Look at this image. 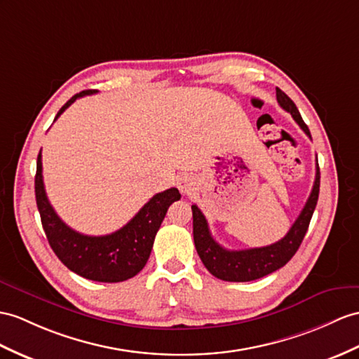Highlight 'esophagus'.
Instances as JSON below:
<instances>
[{
	"label": "esophagus",
	"instance_id": "34e87169",
	"mask_svg": "<svg viewBox=\"0 0 359 359\" xmlns=\"http://www.w3.org/2000/svg\"><path fill=\"white\" fill-rule=\"evenodd\" d=\"M177 186H178L181 194L189 195V194H191V191L195 190L196 181H195L194 177H191V175H181V177L178 178V181H177Z\"/></svg>",
	"mask_w": 359,
	"mask_h": 359
}]
</instances>
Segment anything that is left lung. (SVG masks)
I'll return each mask as SVG.
<instances>
[{
    "label": "left lung",
    "instance_id": "1",
    "mask_svg": "<svg viewBox=\"0 0 359 359\" xmlns=\"http://www.w3.org/2000/svg\"><path fill=\"white\" fill-rule=\"evenodd\" d=\"M276 95L278 104H280L285 111L291 114L292 118L304 130V134L311 138L309 128L306 126L299 109L295 107V103L287 97L280 88H276ZM318 194L320 168L317 161L316 181H313L311 195L308 201H306L302 213L297 217L285 238L276 243H271L268 247L239 251L225 250L224 247H221L219 243L213 239V236L210 234L208 224L203 212L198 208V205H191V213H194V241L204 266L215 277L225 282H251L285 266L287 262L292 259L297 250H299L304 234L308 231L311 217L318 201Z\"/></svg>",
    "mask_w": 359,
    "mask_h": 359
}]
</instances>
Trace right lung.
I'll return each instance as SVG.
<instances>
[{
	"instance_id": "add662e5",
	"label": "right lung",
	"mask_w": 359,
	"mask_h": 359,
	"mask_svg": "<svg viewBox=\"0 0 359 359\" xmlns=\"http://www.w3.org/2000/svg\"><path fill=\"white\" fill-rule=\"evenodd\" d=\"M97 93L86 90L73 95L59 109L55 120L76 99ZM41 152L34 177V195L41 215L43 231L51 250L62 264L73 273L94 282L117 283L137 276L151 256L155 234L164 219L168 208L181 198L178 189H168L156 194L140 212L120 230L107 236H86L79 233L60 219L46 195L42 180Z\"/></svg>"
}]
</instances>
